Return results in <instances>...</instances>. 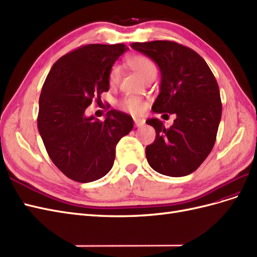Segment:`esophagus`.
I'll return each mask as SVG.
<instances>
[{
	"label": "esophagus",
	"mask_w": 257,
	"mask_h": 257,
	"mask_svg": "<svg viewBox=\"0 0 257 257\" xmlns=\"http://www.w3.org/2000/svg\"><path fill=\"white\" fill-rule=\"evenodd\" d=\"M134 121H135V126L137 128L142 127L143 124H144V122H146V120H144L143 118H134Z\"/></svg>",
	"instance_id": "1"
}]
</instances>
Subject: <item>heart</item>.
<instances>
[{
  "instance_id": "b5f03b06",
  "label": "heart",
  "mask_w": 257,
  "mask_h": 257,
  "mask_svg": "<svg viewBox=\"0 0 257 257\" xmlns=\"http://www.w3.org/2000/svg\"><path fill=\"white\" fill-rule=\"evenodd\" d=\"M128 65L129 67L137 72L143 80L152 74L156 72V68L154 64L151 62L149 58L142 55H133L128 58ZM120 79V67L119 65H113L109 70L108 74V83L110 87H115ZM118 107L120 109L128 111L130 114L139 115L144 109V102L140 97L136 96H124L123 98L118 102Z\"/></svg>"
}]
</instances>
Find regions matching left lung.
<instances>
[{"instance_id": "obj_1", "label": "left lung", "mask_w": 257, "mask_h": 257, "mask_svg": "<svg viewBox=\"0 0 257 257\" xmlns=\"http://www.w3.org/2000/svg\"><path fill=\"white\" fill-rule=\"evenodd\" d=\"M131 47L160 67L161 92L153 111L177 116L168 129L157 118L147 120L156 131L154 142L146 148L148 163L162 175H190L205 161L216 141L221 118L218 83L206 62L185 45L159 40Z\"/></svg>"}]
</instances>
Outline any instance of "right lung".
I'll return each instance as SVG.
<instances>
[{
	"mask_svg": "<svg viewBox=\"0 0 257 257\" xmlns=\"http://www.w3.org/2000/svg\"><path fill=\"white\" fill-rule=\"evenodd\" d=\"M127 49L123 43L81 45L52 66L43 83L39 133L52 162L71 180L85 183L106 175L118 141L134 128L133 117L120 110H108L104 121L84 114L108 91L109 70Z\"/></svg>",
	"mask_w": 257,
	"mask_h": 257,
	"instance_id": "right-lung-1",
	"label": "right lung"
}]
</instances>
